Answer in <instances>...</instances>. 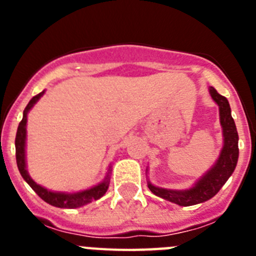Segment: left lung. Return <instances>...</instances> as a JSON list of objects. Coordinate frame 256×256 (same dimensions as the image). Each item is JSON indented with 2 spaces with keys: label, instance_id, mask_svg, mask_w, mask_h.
<instances>
[{
  "label": "left lung",
  "instance_id": "obj_1",
  "mask_svg": "<svg viewBox=\"0 0 256 256\" xmlns=\"http://www.w3.org/2000/svg\"><path fill=\"white\" fill-rule=\"evenodd\" d=\"M209 91L212 100L219 106L220 124L223 128V137H224V146L222 148L218 162L196 183L195 187L187 191L159 188L148 183V188L152 194L180 206L200 204L212 198V196H216L230 177V174L234 173L237 160H238V134H237L234 118L230 115V104L227 98L219 94L214 87H210Z\"/></svg>",
  "mask_w": 256,
  "mask_h": 256
}]
</instances>
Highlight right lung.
Returning <instances> with one entry per match:
<instances>
[{"label": "right lung", "instance_id": "right-lung-1", "mask_svg": "<svg viewBox=\"0 0 256 256\" xmlns=\"http://www.w3.org/2000/svg\"><path fill=\"white\" fill-rule=\"evenodd\" d=\"M44 94V91H42L40 94H36L29 104L26 105V110H24V114H22V119L19 123L18 126L16 137H15V154H16V164L18 169H19L22 177L24 178L26 183L32 188L34 190V192L40 196L44 201H46L47 204L52 205V206L56 208H64V209H76V208H80L83 205L91 202V201L97 200L100 198L101 196L105 195V192L108 188V176L106 178V180H104L102 183L97 184V186L92 187L91 190H86L82 192H76V194H62V192H51L48 190L44 188L42 186L37 184L34 180L29 177L28 172L26 169V114L32 108V106L34 105L40 97Z\"/></svg>", "mask_w": 256, "mask_h": 256}]
</instances>
